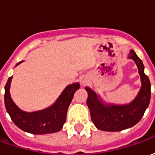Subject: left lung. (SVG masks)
Listing matches in <instances>:
<instances>
[{
    "mask_svg": "<svg viewBox=\"0 0 155 155\" xmlns=\"http://www.w3.org/2000/svg\"><path fill=\"white\" fill-rule=\"evenodd\" d=\"M129 58L135 61L142 83L137 97L130 104L105 105L94 91L89 87H85L88 92L86 102L90 109L91 120L99 130L115 132L134 126L141 120L145 110L149 106L151 95V84L149 77L144 74L143 62L134 51H130Z\"/></svg>",
    "mask_w": 155,
    "mask_h": 155,
    "instance_id": "8db88e82",
    "label": "left lung"
}]
</instances>
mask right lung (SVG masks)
I'll return each mask as SVG.
<instances>
[{"label":"right lung","mask_w":155,"mask_h":155,"mask_svg":"<svg viewBox=\"0 0 155 155\" xmlns=\"http://www.w3.org/2000/svg\"><path fill=\"white\" fill-rule=\"evenodd\" d=\"M21 63V61L16 65ZM12 79V76H11L5 84L4 100L6 111L15 125L23 131L34 134H44L60 131L65 123L68 108L74 97V92L80 89V84L74 83L68 85L51 107L43 110L27 113L20 110L10 95L9 89Z\"/></svg>","instance_id":"obj_1"}]
</instances>
